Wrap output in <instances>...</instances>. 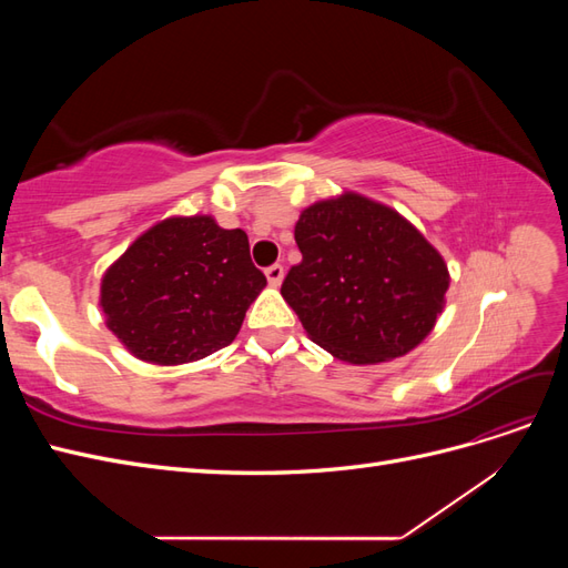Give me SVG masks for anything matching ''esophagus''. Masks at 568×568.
<instances>
[{
	"instance_id": "esophagus-1",
	"label": "esophagus",
	"mask_w": 568,
	"mask_h": 568,
	"mask_svg": "<svg viewBox=\"0 0 568 568\" xmlns=\"http://www.w3.org/2000/svg\"><path fill=\"white\" fill-rule=\"evenodd\" d=\"M265 277H267V282H270L272 286H280L282 280H284V265H280V263L270 265V267L265 270Z\"/></svg>"
}]
</instances>
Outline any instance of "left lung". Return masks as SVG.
I'll return each mask as SVG.
<instances>
[{"mask_svg": "<svg viewBox=\"0 0 568 568\" xmlns=\"http://www.w3.org/2000/svg\"><path fill=\"white\" fill-rule=\"evenodd\" d=\"M296 244L303 261L282 296L324 351L353 365L384 363L434 329L448 267L386 205L357 194L320 201L301 213Z\"/></svg>", "mask_w": 568, "mask_h": 568, "instance_id": "8db88e82", "label": "left lung"}]
</instances>
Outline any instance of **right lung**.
<instances>
[{"label":"right lung","instance_id":"add662e5","mask_svg":"<svg viewBox=\"0 0 568 568\" xmlns=\"http://www.w3.org/2000/svg\"><path fill=\"white\" fill-rule=\"evenodd\" d=\"M265 284L244 230L209 215L170 217L109 267L101 307L132 355L182 365L230 346Z\"/></svg>","mask_w":568,"mask_h":568}]
</instances>
